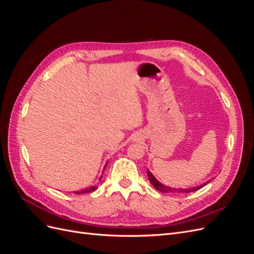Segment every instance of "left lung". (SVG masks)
Listing matches in <instances>:
<instances>
[{
    "instance_id": "1",
    "label": "left lung",
    "mask_w": 254,
    "mask_h": 254,
    "mask_svg": "<svg viewBox=\"0 0 254 254\" xmlns=\"http://www.w3.org/2000/svg\"><path fill=\"white\" fill-rule=\"evenodd\" d=\"M147 176H148L149 181L153 186V188L158 190L159 191H161V193H190V191H195V190L201 189L203 187V186H199V187H196V188H193V189H181V190L180 189H174V188L166 187V186H164V184L160 183L149 171H147Z\"/></svg>"
}]
</instances>
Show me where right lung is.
Instances as JSON below:
<instances>
[{"label": "right lung", "instance_id": "right-lung-1", "mask_svg": "<svg viewBox=\"0 0 254 254\" xmlns=\"http://www.w3.org/2000/svg\"><path fill=\"white\" fill-rule=\"evenodd\" d=\"M97 189V187H91L89 189H86V190H79V191H75V194H84V193H91V191H93Z\"/></svg>", "mask_w": 254, "mask_h": 254}]
</instances>
